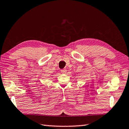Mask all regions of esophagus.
I'll list each match as a JSON object with an SVG mask.
<instances>
[{
	"label": "esophagus",
	"mask_w": 129,
	"mask_h": 129,
	"mask_svg": "<svg viewBox=\"0 0 129 129\" xmlns=\"http://www.w3.org/2000/svg\"><path fill=\"white\" fill-rule=\"evenodd\" d=\"M61 72L62 74H64V73H66V72H67V70H66V69H62L61 71Z\"/></svg>",
	"instance_id": "34e87169"
}]
</instances>
